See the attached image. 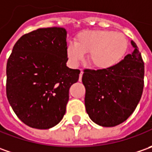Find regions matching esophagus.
Returning a JSON list of instances; mask_svg holds the SVG:
<instances>
[{
  "instance_id": "esophagus-1",
  "label": "esophagus",
  "mask_w": 152,
  "mask_h": 152,
  "mask_svg": "<svg viewBox=\"0 0 152 152\" xmlns=\"http://www.w3.org/2000/svg\"><path fill=\"white\" fill-rule=\"evenodd\" d=\"M82 75H83V71H81V73H80V75H79V81H81V78H82Z\"/></svg>"
}]
</instances>
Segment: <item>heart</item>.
<instances>
[{"label": "heart", "mask_w": 152, "mask_h": 152, "mask_svg": "<svg viewBox=\"0 0 152 152\" xmlns=\"http://www.w3.org/2000/svg\"><path fill=\"white\" fill-rule=\"evenodd\" d=\"M128 41L122 33L111 30L84 31L76 37V44H69L66 54L73 66H77L89 54L90 64L99 70L117 66L126 53Z\"/></svg>", "instance_id": "heart-1"}]
</instances>
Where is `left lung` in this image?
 Segmentation results:
<instances>
[{"label": "left lung", "instance_id": "obj_1", "mask_svg": "<svg viewBox=\"0 0 152 152\" xmlns=\"http://www.w3.org/2000/svg\"><path fill=\"white\" fill-rule=\"evenodd\" d=\"M133 52L107 70H84L85 107L94 123L113 127L133 113L144 87V62L133 40Z\"/></svg>", "mask_w": 152, "mask_h": 152}]
</instances>
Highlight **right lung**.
<instances>
[{"label":"right lung","instance_id":"add662e5","mask_svg":"<svg viewBox=\"0 0 152 152\" xmlns=\"http://www.w3.org/2000/svg\"><path fill=\"white\" fill-rule=\"evenodd\" d=\"M66 31L45 28L23 35L7 64V97L14 113L29 127L47 129L66 113L69 90L79 70L66 66Z\"/></svg>","mask_w":152,"mask_h":152}]
</instances>
